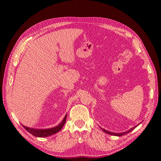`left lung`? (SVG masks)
<instances>
[{"label":"left lung","instance_id":"obj_1","mask_svg":"<svg viewBox=\"0 0 161 161\" xmlns=\"http://www.w3.org/2000/svg\"><path fill=\"white\" fill-rule=\"evenodd\" d=\"M139 124H138L137 125H136L135 127H134V128H131L130 130L125 131V132H122V133H114V132H111V131H109L106 130H105V129H103V128H101V127H100V128H101L102 130H103V131H104V132H105V133H107V134H111V135H114V136H121L125 135V134H128L129 132H130V131H131L134 129H135V128L137 127V126H138Z\"/></svg>","mask_w":161,"mask_h":161}]
</instances>
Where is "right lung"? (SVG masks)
<instances>
[{"mask_svg": "<svg viewBox=\"0 0 161 161\" xmlns=\"http://www.w3.org/2000/svg\"><path fill=\"white\" fill-rule=\"evenodd\" d=\"M66 116H67V114L65 115L64 119L62 120V121L59 125H58L57 126H56V127L52 128L33 129V128L26 127V126H25V125H22L23 126V128L28 131V132H30L33 136H36V137H40V138L47 137V136H51L52 134H54L58 132V131H59L60 130H61V129L62 128V127L64 126V125L66 122Z\"/></svg>", "mask_w": 161, "mask_h": 161, "instance_id": "1", "label": "right lung"}]
</instances>
